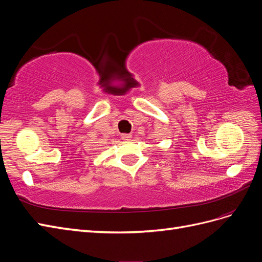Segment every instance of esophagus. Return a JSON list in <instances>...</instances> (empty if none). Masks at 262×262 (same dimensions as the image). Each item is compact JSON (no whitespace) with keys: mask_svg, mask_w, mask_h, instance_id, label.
Masks as SVG:
<instances>
[{"mask_svg":"<svg viewBox=\"0 0 262 262\" xmlns=\"http://www.w3.org/2000/svg\"><path fill=\"white\" fill-rule=\"evenodd\" d=\"M121 138H122V140H124V141H130L131 138H132V136H131V134H122Z\"/></svg>","mask_w":262,"mask_h":262,"instance_id":"34e87169","label":"esophagus"}]
</instances>
